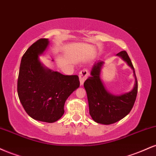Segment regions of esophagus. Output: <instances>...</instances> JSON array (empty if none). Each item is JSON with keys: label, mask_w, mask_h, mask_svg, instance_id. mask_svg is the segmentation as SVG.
I'll return each mask as SVG.
<instances>
[{"label": "esophagus", "mask_w": 156, "mask_h": 156, "mask_svg": "<svg viewBox=\"0 0 156 156\" xmlns=\"http://www.w3.org/2000/svg\"><path fill=\"white\" fill-rule=\"evenodd\" d=\"M89 71L87 70V69H82L81 71L79 73V75H78V77H79V80H80V85L83 86V84L85 81L86 79L88 78L89 76Z\"/></svg>", "instance_id": "obj_1"}]
</instances>
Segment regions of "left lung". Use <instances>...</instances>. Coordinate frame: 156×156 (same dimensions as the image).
<instances>
[{
  "label": "left lung",
  "mask_w": 156,
  "mask_h": 156,
  "mask_svg": "<svg viewBox=\"0 0 156 156\" xmlns=\"http://www.w3.org/2000/svg\"><path fill=\"white\" fill-rule=\"evenodd\" d=\"M133 71L135 84L129 92L121 95H114L107 91L101 78V72L104 62L98 61L93 66L91 76L84 82L83 86L87 94L89 114L98 123L110 125L115 123L129 114L133 108L138 92V82L131 61L126 51L117 53Z\"/></svg>",
  "instance_id": "left-lung-1"
}]
</instances>
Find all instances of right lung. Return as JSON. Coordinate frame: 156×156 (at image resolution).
I'll list each match as a JSON object with an SVG mask.
<instances>
[{
	"label": "right lung",
	"mask_w": 156,
	"mask_h": 156,
	"mask_svg": "<svg viewBox=\"0 0 156 156\" xmlns=\"http://www.w3.org/2000/svg\"><path fill=\"white\" fill-rule=\"evenodd\" d=\"M48 39L31 44L21 59L17 94L27 114L36 120L54 122L64 113L68 97L80 86L76 75L64 76L44 67L39 59L47 49Z\"/></svg>",
	"instance_id": "add662e5"
}]
</instances>
